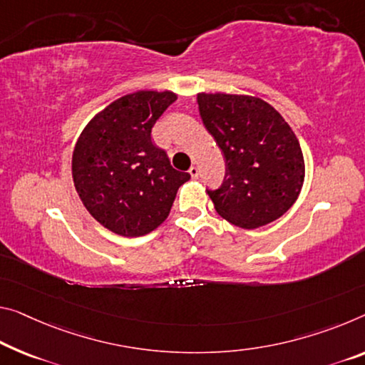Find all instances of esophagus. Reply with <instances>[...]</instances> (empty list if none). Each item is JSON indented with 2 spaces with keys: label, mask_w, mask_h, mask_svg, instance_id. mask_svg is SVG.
Here are the masks:
<instances>
[{
  "label": "esophagus",
  "mask_w": 365,
  "mask_h": 365,
  "mask_svg": "<svg viewBox=\"0 0 365 365\" xmlns=\"http://www.w3.org/2000/svg\"><path fill=\"white\" fill-rule=\"evenodd\" d=\"M189 175L192 179H197L199 178V168L197 166H190L189 168Z\"/></svg>",
  "instance_id": "esophagus-1"
}]
</instances>
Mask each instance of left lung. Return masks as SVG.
Masks as SVG:
<instances>
[{
	"label": "left lung",
	"instance_id": "obj_1",
	"mask_svg": "<svg viewBox=\"0 0 365 365\" xmlns=\"http://www.w3.org/2000/svg\"><path fill=\"white\" fill-rule=\"evenodd\" d=\"M202 122L225 160L220 187L207 190L218 215L251 230L282 217L305 176L299 140L266 101L238 94H197Z\"/></svg>",
	"mask_w": 365,
	"mask_h": 365
}]
</instances>
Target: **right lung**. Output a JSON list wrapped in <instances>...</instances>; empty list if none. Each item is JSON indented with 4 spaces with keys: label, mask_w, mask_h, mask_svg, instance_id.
Instances as JSON below:
<instances>
[{
    "label": "right lung",
    "mask_w": 365,
    "mask_h": 365,
    "mask_svg": "<svg viewBox=\"0 0 365 365\" xmlns=\"http://www.w3.org/2000/svg\"><path fill=\"white\" fill-rule=\"evenodd\" d=\"M175 101L171 91L122 96L93 117L75 145L78 195L101 225L122 237H143L161 225L190 179L151 140L155 122Z\"/></svg>",
    "instance_id": "obj_1"
}]
</instances>
